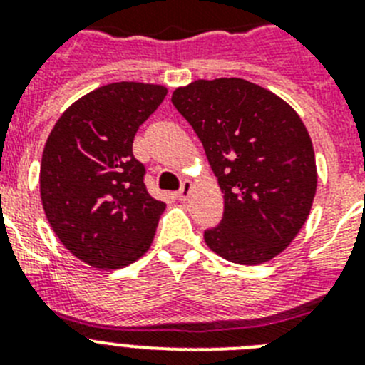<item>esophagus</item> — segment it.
<instances>
[{"label": "esophagus", "mask_w": 365, "mask_h": 365, "mask_svg": "<svg viewBox=\"0 0 365 365\" xmlns=\"http://www.w3.org/2000/svg\"><path fill=\"white\" fill-rule=\"evenodd\" d=\"M190 193H192V182L190 180H182L180 188L175 192V197L180 199V201H186L190 197Z\"/></svg>", "instance_id": "34e87169"}]
</instances>
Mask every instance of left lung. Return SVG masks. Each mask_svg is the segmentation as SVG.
Segmentation results:
<instances>
[{
  "mask_svg": "<svg viewBox=\"0 0 365 365\" xmlns=\"http://www.w3.org/2000/svg\"><path fill=\"white\" fill-rule=\"evenodd\" d=\"M202 143L225 193L217 227L205 230L215 254L259 265L291 245L316 193V160L298 113L243 78L195 80L172 95Z\"/></svg>",
  "mask_w": 365,
  "mask_h": 365,
  "instance_id": "8db88e82",
  "label": "left lung"
}]
</instances>
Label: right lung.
Listing matches in <instances>:
<instances>
[{"instance_id":"right-lung-1","label":"right lung","mask_w":365,"mask_h":365,"mask_svg":"<svg viewBox=\"0 0 365 365\" xmlns=\"http://www.w3.org/2000/svg\"><path fill=\"white\" fill-rule=\"evenodd\" d=\"M166 93L153 83L102 86L76 100L47 138L45 215L63 247L96 269L130 265L151 247L164 202L148 193L133 138Z\"/></svg>"}]
</instances>
